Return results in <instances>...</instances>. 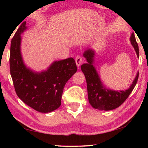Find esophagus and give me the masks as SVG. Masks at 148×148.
Instances as JSON below:
<instances>
[{
    "label": "esophagus",
    "instance_id": "obj_1",
    "mask_svg": "<svg viewBox=\"0 0 148 148\" xmlns=\"http://www.w3.org/2000/svg\"><path fill=\"white\" fill-rule=\"evenodd\" d=\"M75 61H76V63L77 66H79L82 63V58L81 56H77L76 57V59H75Z\"/></svg>",
    "mask_w": 148,
    "mask_h": 148
}]
</instances>
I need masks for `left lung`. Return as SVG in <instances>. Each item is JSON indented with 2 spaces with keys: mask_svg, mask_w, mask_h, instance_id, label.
Instances as JSON below:
<instances>
[{
  "mask_svg": "<svg viewBox=\"0 0 148 148\" xmlns=\"http://www.w3.org/2000/svg\"><path fill=\"white\" fill-rule=\"evenodd\" d=\"M131 42L139 57L138 46L134 33L131 34ZM95 51L91 49H87L84 53V57L87 62L81 66V69L86 77L87 82V94L90 104L95 109L99 110H112L117 108L123 103L134 88L138 79L139 72L128 89L125 91H114L107 89L103 86L99 74L93 66Z\"/></svg>",
  "mask_w": 148,
  "mask_h": 148,
  "instance_id": "obj_1",
  "label": "left lung"
}]
</instances>
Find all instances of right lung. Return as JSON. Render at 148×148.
Segmentation results:
<instances>
[{
    "label": "right lung",
    "mask_w": 148,
    "mask_h": 148,
    "mask_svg": "<svg viewBox=\"0 0 148 148\" xmlns=\"http://www.w3.org/2000/svg\"><path fill=\"white\" fill-rule=\"evenodd\" d=\"M27 29L21 24L11 41L10 68L15 91L19 98L32 108L48 113L61 104L64 87L76 73L77 66L72 57L55 61L47 71L35 72L25 65L21 53V34Z\"/></svg>",
    "instance_id": "add662e5"
}]
</instances>
